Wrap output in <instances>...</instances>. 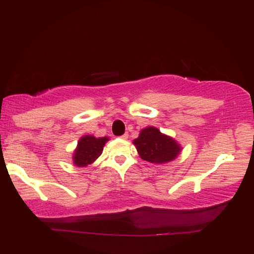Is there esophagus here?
<instances>
[{"instance_id": "34e87169", "label": "esophagus", "mask_w": 254, "mask_h": 254, "mask_svg": "<svg viewBox=\"0 0 254 254\" xmlns=\"http://www.w3.org/2000/svg\"><path fill=\"white\" fill-rule=\"evenodd\" d=\"M120 137H121V138H124V140H126V138H128V133H125L124 135H121Z\"/></svg>"}]
</instances>
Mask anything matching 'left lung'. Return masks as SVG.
<instances>
[{"label": "left lung", "instance_id": "1", "mask_svg": "<svg viewBox=\"0 0 254 254\" xmlns=\"http://www.w3.org/2000/svg\"><path fill=\"white\" fill-rule=\"evenodd\" d=\"M141 158L150 163H166L175 159L180 145L171 137L163 135L157 128L148 127L134 140Z\"/></svg>", "mask_w": 254, "mask_h": 254}]
</instances>
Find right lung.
<instances>
[{
	"mask_svg": "<svg viewBox=\"0 0 254 254\" xmlns=\"http://www.w3.org/2000/svg\"><path fill=\"white\" fill-rule=\"evenodd\" d=\"M107 137L96 138L91 135H85L78 141L77 149L74 154V163L78 166H85L91 164L93 161L102 155L103 147Z\"/></svg>",
	"mask_w": 254,
	"mask_h": 254,
	"instance_id": "1",
	"label": "right lung"
}]
</instances>
